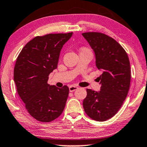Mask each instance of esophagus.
Listing matches in <instances>:
<instances>
[{"label":"esophagus","mask_w":147,"mask_h":147,"mask_svg":"<svg viewBox=\"0 0 147 147\" xmlns=\"http://www.w3.org/2000/svg\"><path fill=\"white\" fill-rule=\"evenodd\" d=\"M78 89H79V87H77V86L70 85L69 87V91L70 92H73V91H75V90H77Z\"/></svg>","instance_id":"34e87169"}]
</instances>
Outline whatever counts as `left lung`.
Masks as SVG:
<instances>
[{
	"mask_svg": "<svg viewBox=\"0 0 147 147\" xmlns=\"http://www.w3.org/2000/svg\"><path fill=\"white\" fill-rule=\"evenodd\" d=\"M82 35L95 53V65L102 72L99 77L100 91L87 89L84 110L91 118L103 122L118 112L128 95L130 61L124 48L111 37L97 32Z\"/></svg>",
	"mask_w": 147,
	"mask_h": 147,
	"instance_id": "8db88e82",
	"label": "left lung"
}]
</instances>
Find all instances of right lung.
<instances>
[{"label":"right lung","mask_w":147,"mask_h":147,"mask_svg":"<svg viewBox=\"0 0 147 147\" xmlns=\"http://www.w3.org/2000/svg\"><path fill=\"white\" fill-rule=\"evenodd\" d=\"M73 33L37 36L27 43L17 57L14 81L17 93L31 116L43 122L59 117L65 107L69 89L48 84L57 68L60 53Z\"/></svg>","instance_id":"add662e5"}]
</instances>
